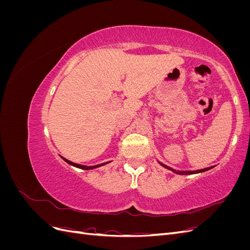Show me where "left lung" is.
I'll use <instances>...</instances> for the list:
<instances>
[{"instance_id":"8db88e82","label":"left lung","mask_w":250,"mask_h":250,"mask_svg":"<svg viewBox=\"0 0 250 250\" xmlns=\"http://www.w3.org/2000/svg\"><path fill=\"white\" fill-rule=\"evenodd\" d=\"M163 167H165V168H167V169H169V170H171V171H173L174 173H176V174H181V175H188V174H196V173H201V172H204V171H208V170H209V169H211L213 167H209V168H206V169H201V170H197V171H175V170H173V169H171V168H169V167H167V166L166 165H164V164H162V163H160Z\"/></svg>"}]
</instances>
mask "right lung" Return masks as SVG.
Instances as JSON below:
<instances>
[{
	"label": "right lung",
	"mask_w": 250,
	"mask_h": 250,
	"mask_svg": "<svg viewBox=\"0 0 250 250\" xmlns=\"http://www.w3.org/2000/svg\"><path fill=\"white\" fill-rule=\"evenodd\" d=\"M62 160L63 161H65L67 164H70V165H72V166H74V167H76V168H79V169H83V170H92V169H95V168H98V167H101V166H103V165H105V164H107V163H105V164H101V165H97V166H92V167H87V166H82V165H78V164H75V163H72V162H70V161H67V160H65V158H63L62 157Z\"/></svg>",
	"instance_id": "add662e5"
}]
</instances>
